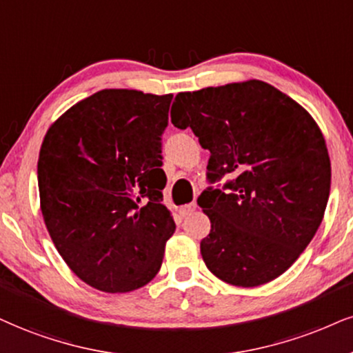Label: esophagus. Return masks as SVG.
<instances>
[{"label":"esophagus","instance_id":"esophagus-1","mask_svg":"<svg viewBox=\"0 0 353 353\" xmlns=\"http://www.w3.org/2000/svg\"><path fill=\"white\" fill-rule=\"evenodd\" d=\"M194 210H196V203L185 204V206L180 208V214H181V216H190V214H193Z\"/></svg>","mask_w":353,"mask_h":353}]
</instances>
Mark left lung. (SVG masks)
<instances>
[{
  "label": "left lung",
  "mask_w": 353,
  "mask_h": 353,
  "mask_svg": "<svg viewBox=\"0 0 353 353\" xmlns=\"http://www.w3.org/2000/svg\"><path fill=\"white\" fill-rule=\"evenodd\" d=\"M172 123L211 152L208 180L234 178L198 198L211 221L201 255L229 285L254 288L296 262L323 223L330 159L303 106L260 80L178 93Z\"/></svg>",
  "instance_id": "obj_1"
}]
</instances>
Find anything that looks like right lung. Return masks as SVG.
Here are the masks:
<instances>
[{
  "mask_svg": "<svg viewBox=\"0 0 353 353\" xmlns=\"http://www.w3.org/2000/svg\"><path fill=\"white\" fill-rule=\"evenodd\" d=\"M173 94L101 90L47 130L37 162L43 223L86 285L129 293L162 267L175 223L162 204V134Z\"/></svg>",
  "mask_w": 353,
  "mask_h": 353,
  "instance_id": "right-lung-1",
  "label": "right lung"
}]
</instances>
